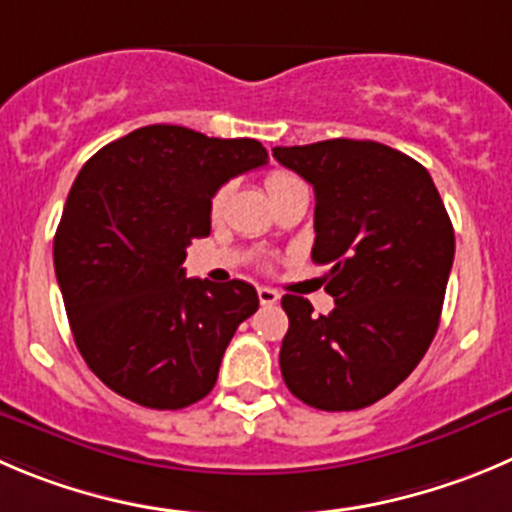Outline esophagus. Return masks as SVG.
Returning a JSON list of instances; mask_svg holds the SVG:
<instances>
[{"label":"esophagus","instance_id":"esophagus-1","mask_svg":"<svg viewBox=\"0 0 512 512\" xmlns=\"http://www.w3.org/2000/svg\"><path fill=\"white\" fill-rule=\"evenodd\" d=\"M256 294H259L261 306H271L279 301V294H276L274 289H269V286H259V289H256Z\"/></svg>","mask_w":512,"mask_h":512}]
</instances>
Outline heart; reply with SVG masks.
I'll use <instances>...</instances> for the list:
<instances>
[{
	"label": "heart",
	"mask_w": 512,
	"mask_h": 512,
	"mask_svg": "<svg viewBox=\"0 0 512 512\" xmlns=\"http://www.w3.org/2000/svg\"><path fill=\"white\" fill-rule=\"evenodd\" d=\"M296 186H304V183H301L296 175L284 173V170H274V173L266 175V191H269L271 198L279 196V193H284V191H289V188H296ZM228 191H231V186L218 188L216 196H213V201H211V211L213 213L221 211L223 203H226V198H228Z\"/></svg>",
	"instance_id": "heart-1"
}]
</instances>
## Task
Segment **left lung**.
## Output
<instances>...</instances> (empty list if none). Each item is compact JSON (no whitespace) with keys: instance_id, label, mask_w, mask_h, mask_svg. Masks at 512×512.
<instances>
[{"instance_id":"left-lung-1","label":"left lung","mask_w":512,"mask_h":512,"mask_svg":"<svg viewBox=\"0 0 512 512\" xmlns=\"http://www.w3.org/2000/svg\"><path fill=\"white\" fill-rule=\"evenodd\" d=\"M314 186V248L326 264L332 314L281 299L289 332L281 377L294 397L326 412L374 405L405 382L440 326L455 231L430 173L374 140L334 138L274 148Z\"/></svg>"}]
</instances>
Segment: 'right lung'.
<instances>
[{"mask_svg":"<svg viewBox=\"0 0 512 512\" xmlns=\"http://www.w3.org/2000/svg\"><path fill=\"white\" fill-rule=\"evenodd\" d=\"M266 160L253 138L148 125L77 173L55 233V274L82 359L120 397L183 410L213 389L259 294L241 279H186V248L211 233L218 188Z\"/></svg>","mask_w":512,"mask_h":512,"instance_id":"right-lung-1","label":"right lung"}]
</instances>
